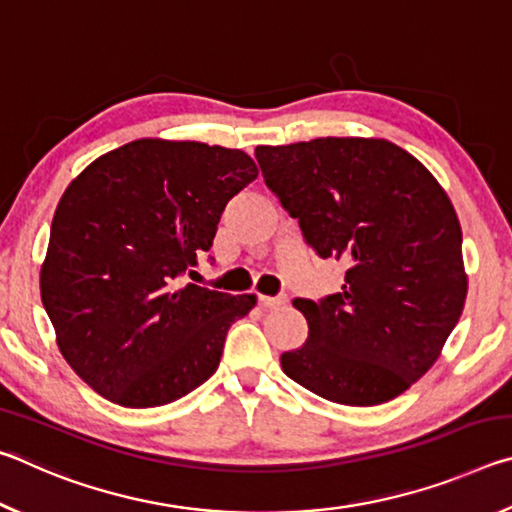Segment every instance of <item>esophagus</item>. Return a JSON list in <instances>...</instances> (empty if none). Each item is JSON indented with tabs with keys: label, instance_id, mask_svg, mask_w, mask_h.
I'll return each mask as SVG.
<instances>
[{
	"label": "esophagus",
	"instance_id": "34e87169",
	"mask_svg": "<svg viewBox=\"0 0 512 512\" xmlns=\"http://www.w3.org/2000/svg\"><path fill=\"white\" fill-rule=\"evenodd\" d=\"M259 302H262V307L266 309H277L287 302V296H259Z\"/></svg>",
	"mask_w": 512,
	"mask_h": 512
}]
</instances>
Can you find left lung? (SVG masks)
<instances>
[{
    "label": "left lung",
    "mask_w": 512,
    "mask_h": 512,
    "mask_svg": "<svg viewBox=\"0 0 512 512\" xmlns=\"http://www.w3.org/2000/svg\"><path fill=\"white\" fill-rule=\"evenodd\" d=\"M255 158L316 255L348 266L339 293L293 300L309 339L282 354V370L329 402L393 400L433 366L465 305L452 201L386 140L318 137L257 146Z\"/></svg>",
    "instance_id": "1"
}]
</instances>
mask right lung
I'll return each instance as SVG.
<instances>
[{"label": "right lung", "instance_id": "obj_1", "mask_svg": "<svg viewBox=\"0 0 512 512\" xmlns=\"http://www.w3.org/2000/svg\"><path fill=\"white\" fill-rule=\"evenodd\" d=\"M239 149L135 140L65 189L40 271L58 348L85 384L128 409L192 393L219 368L225 334L255 296L185 284L225 205L253 183Z\"/></svg>", "mask_w": 512, "mask_h": 512}]
</instances>
